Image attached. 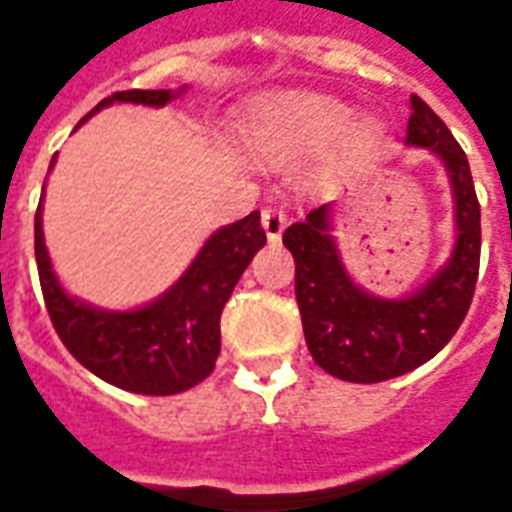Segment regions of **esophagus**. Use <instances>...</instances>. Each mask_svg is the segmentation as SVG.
Here are the masks:
<instances>
[{
    "mask_svg": "<svg viewBox=\"0 0 512 512\" xmlns=\"http://www.w3.org/2000/svg\"><path fill=\"white\" fill-rule=\"evenodd\" d=\"M261 226L267 232V240L278 242L283 229H286V213L280 207H264L261 210Z\"/></svg>",
    "mask_w": 512,
    "mask_h": 512,
    "instance_id": "34e87169",
    "label": "esophagus"
}]
</instances>
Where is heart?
<instances>
[{"label":"heart","instance_id":"1","mask_svg":"<svg viewBox=\"0 0 512 512\" xmlns=\"http://www.w3.org/2000/svg\"><path fill=\"white\" fill-rule=\"evenodd\" d=\"M245 153L270 169H288L334 145L343 161L367 159L383 140L372 118H353V107L315 91H275L248 102L240 118Z\"/></svg>","mask_w":512,"mask_h":512}]
</instances>
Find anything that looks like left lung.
Here are the masks:
<instances>
[{
    "instance_id": "obj_1",
    "label": "left lung",
    "mask_w": 512,
    "mask_h": 512,
    "mask_svg": "<svg viewBox=\"0 0 512 512\" xmlns=\"http://www.w3.org/2000/svg\"><path fill=\"white\" fill-rule=\"evenodd\" d=\"M405 145L443 161L453 194V251L413 294L375 297L348 275L332 234V205H321L283 232L297 261V305L315 364L348 383L399 378L443 351L470 310L480 264V205L470 164L421 96H410Z\"/></svg>"
}]
</instances>
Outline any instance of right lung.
Instances as JSON below:
<instances>
[{"instance_id":"obj_1","label":"right lung","mask_w":512,"mask_h":512,"mask_svg":"<svg viewBox=\"0 0 512 512\" xmlns=\"http://www.w3.org/2000/svg\"><path fill=\"white\" fill-rule=\"evenodd\" d=\"M183 91L186 86L178 91H118L102 99L80 124H86L91 115L115 102L164 107ZM53 164L56 156L51 169ZM264 245L267 234L261 229L259 210H253L240 221L215 229L199 248L197 259L161 297L134 310H102L64 291L45 248L42 199L34 215V256L42 297L61 343L96 378L148 397L188 391L213 372L215 359L221 353L224 305L232 297L245 267Z\"/></svg>"}]
</instances>
